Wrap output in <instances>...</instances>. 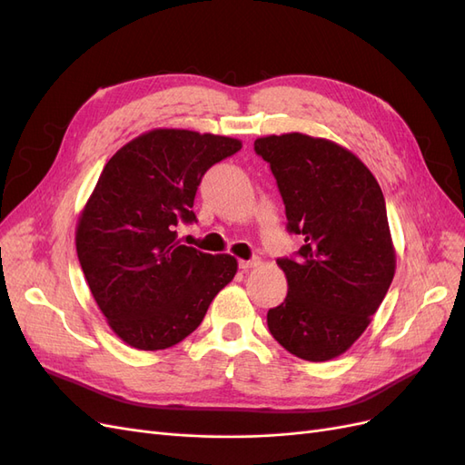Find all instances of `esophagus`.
<instances>
[{
  "label": "esophagus",
  "mask_w": 465,
  "mask_h": 465,
  "mask_svg": "<svg viewBox=\"0 0 465 465\" xmlns=\"http://www.w3.org/2000/svg\"><path fill=\"white\" fill-rule=\"evenodd\" d=\"M262 262H260V258H254V260H241L238 262V267H241L242 272H248V270H252V267H258Z\"/></svg>",
  "instance_id": "esophagus-1"
}]
</instances>
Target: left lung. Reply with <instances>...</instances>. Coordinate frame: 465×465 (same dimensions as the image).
I'll list each match as a JSON object with an SVG mask.
<instances>
[{
	"label": "left lung",
	"mask_w": 465,
	"mask_h": 465,
	"mask_svg": "<svg viewBox=\"0 0 465 465\" xmlns=\"http://www.w3.org/2000/svg\"><path fill=\"white\" fill-rule=\"evenodd\" d=\"M254 149L272 166L289 232L304 241L297 260H277L289 292L267 328L294 357L331 361L369 328L396 273L382 190L330 139L292 132L258 137Z\"/></svg>",
	"instance_id": "left-lung-1"
}]
</instances>
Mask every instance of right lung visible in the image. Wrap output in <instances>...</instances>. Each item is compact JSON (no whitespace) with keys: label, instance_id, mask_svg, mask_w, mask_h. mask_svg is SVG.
Wrapping results in <instances>:
<instances>
[{"label":"right lung","instance_id":"right-lung-1","mask_svg":"<svg viewBox=\"0 0 465 465\" xmlns=\"http://www.w3.org/2000/svg\"><path fill=\"white\" fill-rule=\"evenodd\" d=\"M241 147L227 135L157 128L104 164L79 215L75 246L93 299L124 343L139 351L180 343L236 275V258L182 244L176 227L195 221L207 168Z\"/></svg>","mask_w":465,"mask_h":465}]
</instances>
